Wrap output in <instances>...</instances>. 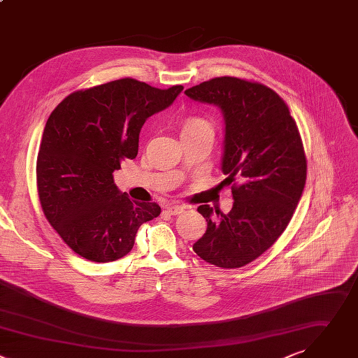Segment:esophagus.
Listing matches in <instances>:
<instances>
[{"label":"esophagus","mask_w":358,"mask_h":358,"mask_svg":"<svg viewBox=\"0 0 358 358\" xmlns=\"http://www.w3.org/2000/svg\"><path fill=\"white\" fill-rule=\"evenodd\" d=\"M186 210L185 206H168L166 207V213L172 214V216H178V214L183 213Z\"/></svg>","instance_id":"34e87169"}]
</instances>
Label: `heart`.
Masks as SVG:
<instances>
[{"mask_svg": "<svg viewBox=\"0 0 358 358\" xmlns=\"http://www.w3.org/2000/svg\"><path fill=\"white\" fill-rule=\"evenodd\" d=\"M200 128L211 131L210 125L204 120H200V118H190V120H187L185 127H183V131H186V129H200Z\"/></svg>", "mask_w": 358, "mask_h": 358, "instance_id": "1", "label": "heart"}]
</instances>
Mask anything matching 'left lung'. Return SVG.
I'll list each match as a JSON object with an SVG mask.
<instances>
[{"instance_id":"obj_1","label":"left lung","mask_w":358,"mask_h":358,"mask_svg":"<svg viewBox=\"0 0 358 358\" xmlns=\"http://www.w3.org/2000/svg\"><path fill=\"white\" fill-rule=\"evenodd\" d=\"M185 94L219 107L224 121L222 172L233 186L229 214L203 204L207 222L194 252L220 268H240L265 252L289 224L306 182L302 139L288 106L271 89L237 78L203 82Z\"/></svg>"}]
</instances>
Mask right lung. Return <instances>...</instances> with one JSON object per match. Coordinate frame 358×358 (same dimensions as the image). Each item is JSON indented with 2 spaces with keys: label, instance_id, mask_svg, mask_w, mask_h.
<instances>
[{
  "label": "right lung",
  "instance_id": "1",
  "mask_svg": "<svg viewBox=\"0 0 358 358\" xmlns=\"http://www.w3.org/2000/svg\"><path fill=\"white\" fill-rule=\"evenodd\" d=\"M182 90L121 79L70 94L52 111L36 161L38 193L50 226L80 257L122 258L141 224L161 214L157 203L131 201L113 173L136 157L142 125Z\"/></svg>",
  "mask_w": 358,
  "mask_h": 358
}]
</instances>
